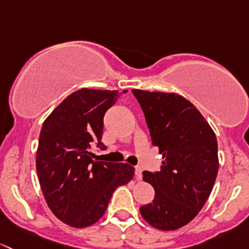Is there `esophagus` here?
<instances>
[{
	"mask_svg": "<svg viewBox=\"0 0 249 249\" xmlns=\"http://www.w3.org/2000/svg\"><path fill=\"white\" fill-rule=\"evenodd\" d=\"M142 168H140V166H135V176H137V178H139V180L142 178Z\"/></svg>",
	"mask_w": 249,
	"mask_h": 249,
	"instance_id": "34e87169",
	"label": "esophagus"
}]
</instances>
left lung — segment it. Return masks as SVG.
Masks as SVG:
<instances>
[{"label":"left lung","instance_id":"obj_1","mask_svg":"<svg viewBox=\"0 0 249 249\" xmlns=\"http://www.w3.org/2000/svg\"><path fill=\"white\" fill-rule=\"evenodd\" d=\"M146 119L151 142L163 156L160 171H143L156 196L140 207L146 222L160 230L188 224L209 198L218 173L213 130L193 104L176 93L132 89Z\"/></svg>","mask_w":249,"mask_h":249}]
</instances>
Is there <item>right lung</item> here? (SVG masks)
Returning <instances> with one entry per match:
<instances>
[{
	"instance_id": "right-lung-1",
	"label": "right lung",
	"mask_w": 249,
	"mask_h": 249,
	"mask_svg": "<svg viewBox=\"0 0 249 249\" xmlns=\"http://www.w3.org/2000/svg\"><path fill=\"white\" fill-rule=\"evenodd\" d=\"M117 99V91L78 89L43 124L36 162L38 178L53 213L71 227L96 223L115 189L134 176L129 164L98 162L89 151L93 145L107 148L101 142L104 115Z\"/></svg>"
}]
</instances>
